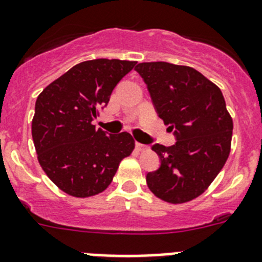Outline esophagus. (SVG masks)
<instances>
[{
  "instance_id": "1",
  "label": "esophagus",
  "mask_w": 262,
  "mask_h": 262,
  "mask_svg": "<svg viewBox=\"0 0 262 262\" xmlns=\"http://www.w3.org/2000/svg\"><path fill=\"white\" fill-rule=\"evenodd\" d=\"M147 147H148L147 145H143V143L136 142V148L138 150V151H143V150H147Z\"/></svg>"
}]
</instances>
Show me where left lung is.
Wrapping results in <instances>:
<instances>
[{
	"mask_svg": "<svg viewBox=\"0 0 262 262\" xmlns=\"http://www.w3.org/2000/svg\"><path fill=\"white\" fill-rule=\"evenodd\" d=\"M158 116L175 130L173 146L152 145L160 167L146 176L148 189L169 204L197 199L209 188L230 155L232 117L222 91L190 67L141 62L136 67Z\"/></svg>",
	"mask_w": 262,
	"mask_h": 262,
	"instance_id": "8db88e82",
	"label": "left lung"
}]
</instances>
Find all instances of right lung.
Masks as SVG:
<instances>
[{
  "mask_svg": "<svg viewBox=\"0 0 262 262\" xmlns=\"http://www.w3.org/2000/svg\"><path fill=\"white\" fill-rule=\"evenodd\" d=\"M137 61H83L49 83L36 99L32 140L40 166L62 192L86 199L108 188L134 150L126 132L105 134L93 121Z\"/></svg>",
  "mask_w": 262,
  "mask_h": 262,
  "instance_id": "right-lung-1",
  "label": "right lung"
}]
</instances>
